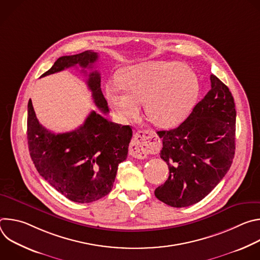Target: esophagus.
Masks as SVG:
<instances>
[{"instance_id": "34e87169", "label": "esophagus", "mask_w": 260, "mask_h": 260, "mask_svg": "<svg viewBox=\"0 0 260 260\" xmlns=\"http://www.w3.org/2000/svg\"><path fill=\"white\" fill-rule=\"evenodd\" d=\"M157 149V136L154 132L138 131L132 140L129 154L138 159H144Z\"/></svg>"}]
</instances>
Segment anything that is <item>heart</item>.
<instances>
[{"label":"heart","instance_id":"1","mask_svg":"<svg viewBox=\"0 0 260 260\" xmlns=\"http://www.w3.org/2000/svg\"><path fill=\"white\" fill-rule=\"evenodd\" d=\"M120 84H110L106 95L121 121L136 117L141 103L158 127H171L188 114L198 94L199 82L187 67L178 61H148L126 68Z\"/></svg>","mask_w":260,"mask_h":260}]
</instances>
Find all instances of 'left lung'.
I'll list each match as a JSON object with an SVG mask.
<instances>
[{
	"mask_svg": "<svg viewBox=\"0 0 260 260\" xmlns=\"http://www.w3.org/2000/svg\"><path fill=\"white\" fill-rule=\"evenodd\" d=\"M211 89L176 128L160 131V157L170 170L154 194L162 203L182 208L207 197L229 172L236 150L235 101L215 75Z\"/></svg>",
	"mask_w": 260,
	"mask_h": 260,
	"instance_id": "obj_1",
	"label": "left lung"
}]
</instances>
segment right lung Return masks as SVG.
I'll list each match as a JSON object with an SVG mask.
<instances>
[{
    "label": "right lung",
    "mask_w": 260,
    "mask_h": 260,
    "mask_svg": "<svg viewBox=\"0 0 260 260\" xmlns=\"http://www.w3.org/2000/svg\"><path fill=\"white\" fill-rule=\"evenodd\" d=\"M99 55L91 50L57 58L41 77L79 64L92 69ZM95 106L108 113V103L101 89L100 73L91 71L86 81ZM133 136L129 125L111 122L91 111L77 129L54 134L37 119L31 101L27 104V144L38 173L63 197L85 204L107 196L113 187L118 165L127 157Z\"/></svg>",
    "instance_id": "add662e5"
}]
</instances>
